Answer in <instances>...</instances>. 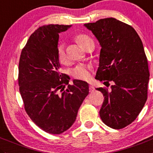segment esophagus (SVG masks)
I'll return each mask as SVG.
<instances>
[{"instance_id":"1","label":"esophagus","mask_w":153,"mask_h":153,"mask_svg":"<svg viewBox=\"0 0 153 153\" xmlns=\"http://www.w3.org/2000/svg\"><path fill=\"white\" fill-rule=\"evenodd\" d=\"M94 91V86H92V85H90L89 86V91L90 92H92V91Z\"/></svg>"}]
</instances>
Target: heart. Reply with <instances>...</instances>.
Masks as SVG:
<instances>
[{
  "mask_svg": "<svg viewBox=\"0 0 153 153\" xmlns=\"http://www.w3.org/2000/svg\"><path fill=\"white\" fill-rule=\"evenodd\" d=\"M76 41L77 42L82 48L85 45L87 42L91 40V38L85 34H78L76 36ZM57 56L58 59L60 63L65 64L67 62V56L65 52V44L63 43H60L58 45L57 47ZM71 74L74 77L82 80H88L91 78V71L88 67L85 65H78L71 72Z\"/></svg>",
  "mask_w": 153,
  "mask_h": 153,
  "instance_id": "heart-1",
  "label": "heart"
}]
</instances>
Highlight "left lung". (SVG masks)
<instances>
[{"label": "left lung", "instance_id": "8db88e82", "mask_svg": "<svg viewBox=\"0 0 153 153\" xmlns=\"http://www.w3.org/2000/svg\"><path fill=\"white\" fill-rule=\"evenodd\" d=\"M84 26L101 47L95 79L108 86L113 82L110 91L96 88L104 96L101 119L112 128H123L134 121L147 99L149 72L143 43L131 26L114 18Z\"/></svg>", "mask_w": 153, "mask_h": 153}]
</instances>
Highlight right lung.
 <instances>
[{
  "label": "right lung",
  "mask_w": 153,
  "mask_h": 153,
  "mask_svg": "<svg viewBox=\"0 0 153 153\" xmlns=\"http://www.w3.org/2000/svg\"><path fill=\"white\" fill-rule=\"evenodd\" d=\"M72 25H48L37 28L23 48L19 64V91L26 113L39 128L59 134L76 121L88 94V84L60 73L57 56L59 34Z\"/></svg>",
  "instance_id": "1"
}]
</instances>
